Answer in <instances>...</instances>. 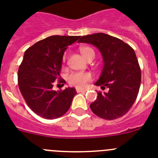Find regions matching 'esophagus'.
Instances as JSON below:
<instances>
[{
  "label": "esophagus",
  "mask_w": 158,
  "mask_h": 158,
  "mask_svg": "<svg viewBox=\"0 0 158 158\" xmlns=\"http://www.w3.org/2000/svg\"><path fill=\"white\" fill-rule=\"evenodd\" d=\"M87 91V89H83V88H79V87L76 88L77 92H83V91Z\"/></svg>",
  "instance_id": "1"
}]
</instances>
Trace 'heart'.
<instances>
[{
	"instance_id": "1",
	"label": "heart",
	"mask_w": 158,
	"mask_h": 158,
	"mask_svg": "<svg viewBox=\"0 0 158 158\" xmlns=\"http://www.w3.org/2000/svg\"><path fill=\"white\" fill-rule=\"evenodd\" d=\"M79 51L85 59L95 57V51L90 46H81L79 48ZM66 59V54L63 56V60ZM91 79V75L87 72H75L72 73L68 76V82L70 84L75 87H83L85 83Z\"/></svg>"
}]
</instances>
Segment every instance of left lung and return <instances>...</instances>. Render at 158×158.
I'll return each instance as SVG.
<instances>
[{
  "label": "left lung",
  "instance_id": "8db88e82",
  "mask_svg": "<svg viewBox=\"0 0 158 158\" xmlns=\"http://www.w3.org/2000/svg\"><path fill=\"white\" fill-rule=\"evenodd\" d=\"M79 42L96 46L103 56L104 68L95 83L108 92L98 91L95 101L90 105L99 117L112 120L120 118L134 104L141 81V71L134 50L115 37L98 33L83 36Z\"/></svg>",
  "mask_w": 158,
  "mask_h": 158
}]
</instances>
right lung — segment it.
<instances>
[{"mask_svg": "<svg viewBox=\"0 0 158 158\" xmlns=\"http://www.w3.org/2000/svg\"><path fill=\"white\" fill-rule=\"evenodd\" d=\"M79 38L50 36L26 50L18 69V87L29 108L38 116L53 120L63 116L71 107L75 87L56 91L53 87L56 82L66 83L60 77L63 54Z\"/></svg>", "mask_w": 158, "mask_h": 158, "instance_id": "obj_1", "label": "right lung"}]
</instances>
